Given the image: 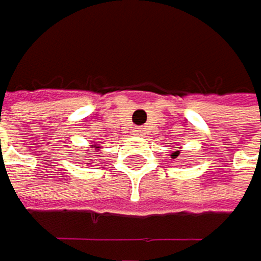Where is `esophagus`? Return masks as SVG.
<instances>
[{
  "label": "esophagus",
  "instance_id": "obj_1",
  "mask_svg": "<svg viewBox=\"0 0 261 261\" xmlns=\"http://www.w3.org/2000/svg\"><path fill=\"white\" fill-rule=\"evenodd\" d=\"M133 135H136V136H144V135H145V128H141V126L135 128V129H133Z\"/></svg>",
  "mask_w": 261,
  "mask_h": 261
}]
</instances>
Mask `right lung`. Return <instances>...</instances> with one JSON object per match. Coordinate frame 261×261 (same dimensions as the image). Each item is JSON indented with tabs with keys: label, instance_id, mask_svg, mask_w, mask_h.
<instances>
[{
	"label": "right lung",
	"instance_id": "right-lung-1",
	"mask_svg": "<svg viewBox=\"0 0 261 261\" xmlns=\"http://www.w3.org/2000/svg\"><path fill=\"white\" fill-rule=\"evenodd\" d=\"M92 147H97V145H92Z\"/></svg>",
	"mask_w": 261,
	"mask_h": 261
}]
</instances>
